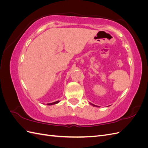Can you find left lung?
Segmentation results:
<instances>
[{
  "instance_id": "obj_1",
  "label": "left lung",
  "mask_w": 148,
  "mask_h": 148,
  "mask_svg": "<svg viewBox=\"0 0 148 148\" xmlns=\"http://www.w3.org/2000/svg\"><path fill=\"white\" fill-rule=\"evenodd\" d=\"M90 104H91V103H90ZM92 106H96V107H97V106H95V105H94V104H91Z\"/></svg>"
}]
</instances>
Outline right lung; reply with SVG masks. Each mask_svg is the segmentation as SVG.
Instances as JSON below:
<instances>
[{
    "label": "right lung",
    "mask_w": 148,
    "mask_h": 148,
    "mask_svg": "<svg viewBox=\"0 0 148 148\" xmlns=\"http://www.w3.org/2000/svg\"><path fill=\"white\" fill-rule=\"evenodd\" d=\"M59 101H56V102H52V103H49V104H47V105H49V106H51V105H53V104H57V103H59Z\"/></svg>",
    "instance_id": "1"
}]
</instances>
